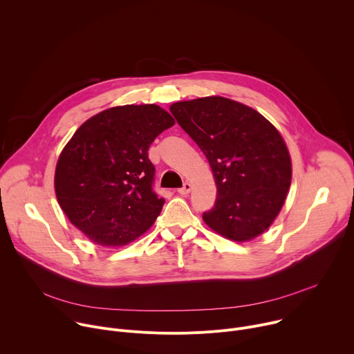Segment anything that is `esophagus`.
I'll list each match as a JSON object with an SVG mask.
<instances>
[{"label": "esophagus", "mask_w": 354, "mask_h": 354, "mask_svg": "<svg viewBox=\"0 0 354 354\" xmlns=\"http://www.w3.org/2000/svg\"><path fill=\"white\" fill-rule=\"evenodd\" d=\"M190 190H192V185H190L189 182H186V183H183V186L178 190V193L182 194V196H186V194L190 193Z\"/></svg>", "instance_id": "1"}]
</instances>
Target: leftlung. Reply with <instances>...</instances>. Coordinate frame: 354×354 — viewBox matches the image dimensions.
I'll use <instances>...</instances> for the list:
<instances>
[{
	"mask_svg": "<svg viewBox=\"0 0 354 354\" xmlns=\"http://www.w3.org/2000/svg\"><path fill=\"white\" fill-rule=\"evenodd\" d=\"M206 156L217 186L205 223L245 242L279 216L291 185V158L279 130L259 112L223 96L180 100L169 108Z\"/></svg>",
	"mask_w": 354,
	"mask_h": 354,
	"instance_id": "1",
	"label": "left lung"
}]
</instances>
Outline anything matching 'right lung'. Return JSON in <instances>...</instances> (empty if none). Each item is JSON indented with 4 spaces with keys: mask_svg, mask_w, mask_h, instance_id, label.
<instances>
[{
    "mask_svg": "<svg viewBox=\"0 0 354 354\" xmlns=\"http://www.w3.org/2000/svg\"><path fill=\"white\" fill-rule=\"evenodd\" d=\"M174 118L158 105L109 108L84 122L63 148L55 172L62 210L100 246H123L160 216L148 148Z\"/></svg>",
    "mask_w": 354,
    "mask_h": 354,
    "instance_id": "obj_1",
    "label": "right lung"
}]
</instances>
